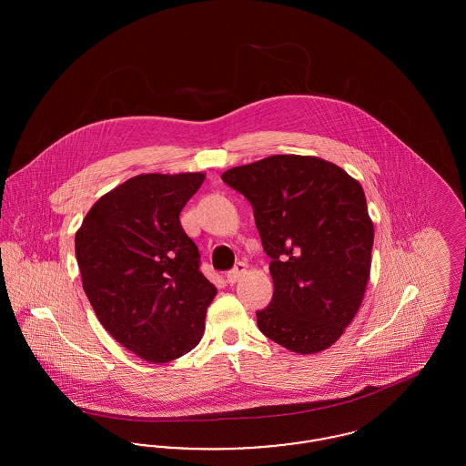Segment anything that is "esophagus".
Returning <instances> with one entry per match:
<instances>
[{"label": "esophagus", "instance_id": "1", "mask_svg": "<svg viewBox=\"0 0 466 466\" xmlns=\"http://www.w3.org/2000/svg\"><path fill=\"white\" fill-rule=\"evenodd\" d=\"M246 268H248V266L244 262H238L232 270L227 272V283L228 285H236L241 279L244 272H246Z\"/></svg>", "mask_w": 466, "mask_h": 466}]
</instances>
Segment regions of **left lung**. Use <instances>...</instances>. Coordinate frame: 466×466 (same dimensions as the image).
<instances>
[{"mask_svg":"<svg viewBox=\"0 0 466 466\" xmlns=\"http://www.w3.org/2000/svg\"><path fill=\"white\" fill-rule=\"evenodd\" d=\"M222 179L253 206L274 295L260 332L293 353L330 348L353 321L370 276L374 225L361 185L329 160L270 156Z\"/></svg>","mask_w":466,"mask_h":466,"instance_id":"1","label":"left lung"}]
</instances>
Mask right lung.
Here are the masks:
<instances>
[{"instance_id":"1","label":"right lung","mask_w":466,"mask_h":466,"mask_svg":"<svg viewBox=\"0 0 466 466\" xmlns=\"http://www.w3.org/2000/svg\"><path fill=\"white\" fill-rule=\"evenodd\" d=\"M202 173L137 175L97 200L75 236L82 285L101 325L152 363L192 351L217 289L179 213Z\"/></svg>"}]
</instances>
